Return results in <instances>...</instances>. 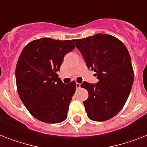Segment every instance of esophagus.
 <instances>
[{
    "label": "esophagus",
    "instance_id": "obj_1",
    "mask_svg": "<svg viewBox=\"0 0 147 147\" xmlns=\"http://www.w3.org/2000/svg\"><path fill=\"white\" fill-rule=\"evenodd\" d=\"M80 88H81V84L80 83H76V88L79 89Z\"/></svg>",
    "mask_w": 147,
    "mask_h": 147
}]
</instances>
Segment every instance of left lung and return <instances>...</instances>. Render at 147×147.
<instances>
[{
  "mask_svg": "<svg viewBox=\"0 0 147 147\" xmlns=\"http://www.w3.org/2000/svg\"><path fill=\"white\" fill-rule=\"evenodd\" d=\"M73 41L99 80L96 84H81L88 91L83 102L88 118L96 121L110 119L123 108L131 90L134 70L128 51L110 34H96Z\"/></svg>",
  "mask_w": 147,
  "mask_h": 147,
  "instance_id": "obj_1",
  "label": "left lung"
}]
</instances>
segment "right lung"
<instances>
[{"label": "right lung", "mask_w": 147, "mask_h": 147, "mask_svg": "<svg viewBox=\"0 0 147 147\" xmlns=\"http://www.w3.org/2000/svg\"><path fill=\"white\" fill-rule=\"evenodd\" d=\"M75 48L70 40L50 38L28 43L16 67L19 96L34 118L46 123H59L67 118L76 82L63 83L57 72L65 55Z\"/></svg>", "instance_id": "obj_1"}]
</instances>
